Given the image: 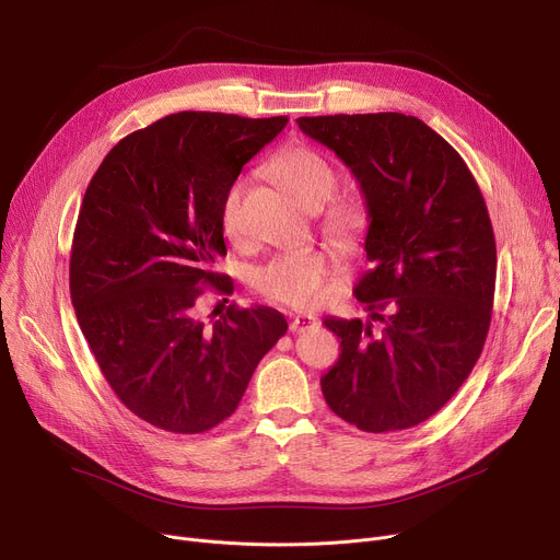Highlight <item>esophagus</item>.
<instances>
[{
  "instance_id": "1",
  "label": "esophagus",
  "mask_w": 560,
  "mask_h": 560,
  "mask_svg": "<svg viewBox=\"0 0 560 560\" xmlns=\"http://www.w3.org/2000/svg\"><path fill=\"white\" fill-rule=\"evenodd\" d=\"M317 327V317L308 315V313H300V315H292L290 319V331L292 334H304Z\"/></svg>"
}]
</instances>
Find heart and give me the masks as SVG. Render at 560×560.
<instances>
[{"instance_id": "b5f03b06", "label": "heart", "mask_w": 560, "mask_h": 560, "mask_svg": "<svg viewBox=\"0 0 560 560\" xmlns=\"http://www.w3.org/2000/svg\"><path fill=\"white\" fill-rule=\"evenodd\" d=\"M272 179L306 211H319L338 186V176L331 163L308 147H288L268 165ZM243 197L245 182H233L222 199V231L226 238H243ZM368 224V213L354 199H336L327 206L322 229L340 245H354ZM336 270V256L327 247H302L272 256L254 272V288L265 300H272L292 308H313L325 300L327 281Z\"/></svg>"}]
</instances>
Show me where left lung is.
Wrapping results in <instances>:
<instances>
[{
    "label": "left lung",
    "instance_id": "1",
    "mask_svg": "<svg viewBox=\"0 0 560 560\" xmlns=\"http://www.w3.org/2000/svg\"><path fill=\"white\" fill-rule=\"evenodd\" d=\"M298 125L357 176L370 220V270L354 288L370 322L325 319L340 357L319 378L322 393L361 431L410 429L454 397L490 329L497 247L483 195L454 147L413 115Z\"/></svg>",
    "mask_w": 560,
    "mask_h": 560
}]
</instances>
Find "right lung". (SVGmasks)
Here are the masks:
<instances>
[{"label":"right lung","mask_w":560,"mask_h":560,"mask_svg":"<svg viewBox=\"0 0 560 560\" xmlns=\"http://www.w3.org/2000/svg\"><path fill=\"white\" fill-rule=\"evenodd\" d=\"M285 125V115L172 113L117 142L83 195L72 306L108 386L152 427H218L288 329L268 306H229L211 327L195 311L201 285L233 292L215 272L226 256L222 199Z\"/></svg>","instance_id":"obj_1"}]
</instances>
